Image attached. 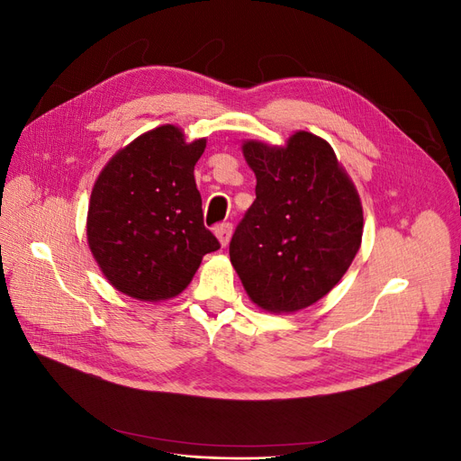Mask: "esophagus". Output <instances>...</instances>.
<instances>
[{
  "instance_id": "34e87169",
  "label": "esophagus",
  "mask_w": 461,
  "mask_h": 461,
  "mask_svg": "<svg viewBox=\"0 0 461 461\" xmlns=\"http://www.w3.org/2000/svg\"><path fill=\"white\" fill-rule=\"evenodd\" d=\"M215 234H217V239H219L221 246L225 248V246L230 242V236H232V225H230V222H222V225H219V227L215 229Z\"/></svg>"
}]
</instances>
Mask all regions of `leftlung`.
Here are the masks:
<instances>
[{"label": "left lung", "instance_id": "left-lung-1", "mask_svg": "<svg viewBox=\"0 0 461 461\" xmlns=\"http://www.w3.org/2000/svg\"><path fill=\"white\" fill-rule=\"evenodd\" d=\"M256 200L230 240V263L258 308L294 313L339 285L364 234L359 194L323 138L298 131L285 146L246 140Z\"/></svg>", "mask_w": 461, "mask_h": 461}]
</instances>
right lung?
Masks as SVG:
<instances>
[{"label": "right lung", "instance_id": "obj_1", "mask_svg": "<svg viewBox=\"0 0 461 461\" xmlns=\"http://www.w3.org/2000/svg\"><path fill=\"white\" fill-rule=\"evenodd\" d=\"M205 138L185 140L175 124L121 148L95 178L88 203L90 252L109 285L142 302L171 300L219 249L203 227L194 165Z\"/></svg>", "mask_w": 461, "mask_h": 461}]
</instances>
